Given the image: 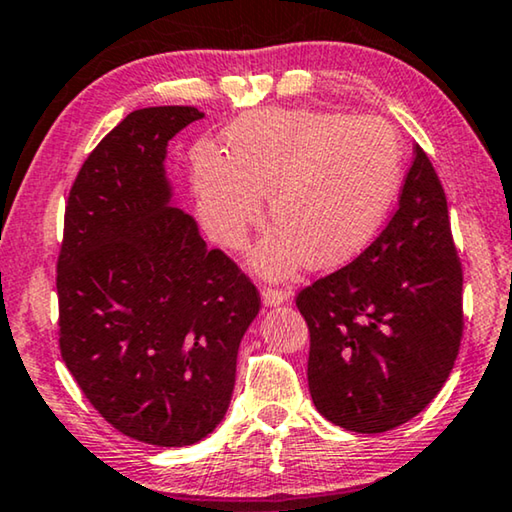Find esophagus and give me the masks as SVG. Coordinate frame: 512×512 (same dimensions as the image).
Here are the masks:
<instances>
[{
    "instance_id": "obj_1",
    "label": "esophagus",
    "mask_w": 512,
    "mask_h": 512,
    "mask_svg": "<svg viewBox=\"0 0 512 512\" xmlns=\"http://www.w3.org/2000/svg\"><path fill=\"white\" fill-rule=\"evenodd\" d=\"M261 300L265 307H277L288 300V291H284V288H265Z\"/></svg>"
}]
</instances>
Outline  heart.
I'll use <instances>...</instances> for the list:
<instances>
[{
  "label": "heart",
  "instance_id": "obj_1",
  "mask_svg": "<svg viewBox=\"0 0 512 512\" xmlns=\"http://www.w3.org/2000/svg\"><path fill=\"white\" fill-rule=\"evenodd\" d=\"M228 157L194 161V196L205 231L240 249L263 219L277 226L258 244L254 268L286 277L305 258L335 268L369 247L404 180L399 133L379 117L277 110L244 117L226 136Z\"/></svg>",
  "mask_w": 512,
  "mask_h": 512
}]
</instances>
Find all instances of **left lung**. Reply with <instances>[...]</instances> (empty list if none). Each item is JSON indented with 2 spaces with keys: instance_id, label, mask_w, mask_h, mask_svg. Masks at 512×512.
<instances>
[{
  "instance_id": "obj_1",
  "label": "left lung",
  "mask_w": 512,
  "mask_h": 512,
  "mask_svg": "<svg viewBox=\"0 0 512 512\" xmlns=\"http://www.w3.org/2000/svg\"><path fill=\"white\" fill-rule=\"evenodd\" d=\"M295 305L309 328L307 381L323 418L379 434L439 395L462 342V263L446 194L420 145L379 238L302 288Z\"/></svg>"
}]
</instances>
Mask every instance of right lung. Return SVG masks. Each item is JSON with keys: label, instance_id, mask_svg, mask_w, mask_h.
Returning <instances> with one entry per match:
<instances>
[{"label": "right lung", "instance_id": "add662e5", "mask_svg": "<svg viewBox=\"0 0 512 512\" xmlns=\"http://www.w3.org/2000/svg\"><path fill=\"white\" fill-rule=\"evenodd\" d=\"M194 106L133 110L73 182L57 258L59 351L117 432L164 448L224 420L261 298L194 217L170 205L168 140Z\"/></svg>", "mask_w": 512, "mask_h": 512}]
</instances>
